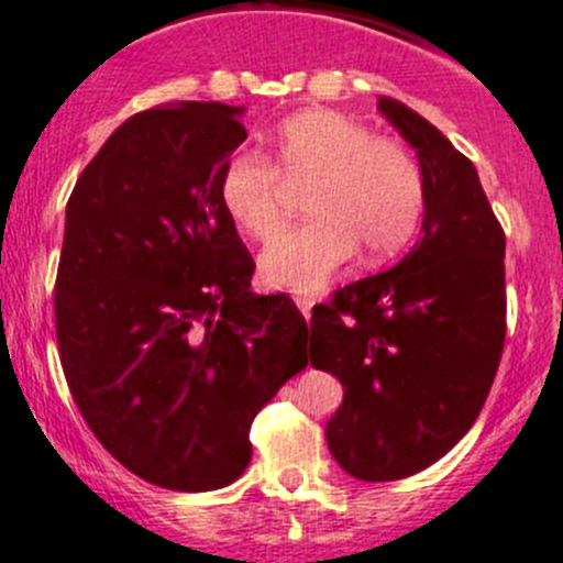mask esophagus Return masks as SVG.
<instances>
[{"label": "esophagus", "mask_w": 563, "mask_h": 563, "mask_svg": "<svg viewBox=\"0 0 563 563\" xmlns=\"http://www.w3.org/2000/svg\"><path fill=\"white\" fill-rule=\"evenodd\" d=\"M295 303H298L300 314H303L306 320H311V309H314V298H306V295H295Z\"/></svg>", "instance_id": "1"}]
</instances>
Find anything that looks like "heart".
Instances as JSON below:
<instances>
[{
    "label": "heart",
    "instance_id": "b5f03b06",
    "mask_svg": "<svg viewBox=\"0 0 563 563\" xmlns=\"http://www.w3.org/2000/svg\"><path fill=\"white\" fill-rule=\"evenodd\" d=\"M284 183H311V219L265 246L260 276L289 292L322 289L358 249L369 265L397 257L424 219L427 180L413 150L342 111L287 117L268 158L254 150L230 155L219 172V205L243 235L268 241L284 221Z\"/></svg>",
    "mask_w": 563,
    "mask_h": 563
}]
</instances>
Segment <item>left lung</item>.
Masks as SVG:
<instances>
[{
  "instance_id": "8db88e82",
  "label": "left lung",
  "mask_w": 563,
  "mask_h": 563,
  "mask_svg": "<svg viewBox=\"0 0 563 563\" xmlns=\"http://www.w3.org/2000/svg\"><path fill=\"white\" fill-rule=\"evenodd\" d=\"M377 106L424 169L421 241L311 311L309 358L344 386L325 427L336 463L394 482L438 463L482 413L506 339V238L476 166L405 103Z\"/></svg>"
}]
</instances>
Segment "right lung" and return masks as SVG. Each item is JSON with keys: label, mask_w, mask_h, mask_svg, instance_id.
<instances>
[{"label": "right lung", "mask_w": 563, "mask_h": 563, "mask_svg": "<svg viewBox=\"0 0 563 563\" xmlns=\"http://www.w3.org/2000/svg\"><path fill=\"white\" fill-rule=\"evenodd\" d=\"M241 111H139L65 210L54 317L74 402L117 463L180 493L235 482L254 416L309 364L303 314L249 289L254 260L219 205Z\"/></svg>", "instance_id": "add662e5"}]
</instances>
